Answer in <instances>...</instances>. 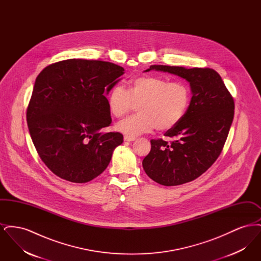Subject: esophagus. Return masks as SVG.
Listing matches in <instances>:
<instances>
[{
	"instance_id": "esophagus-1",
	"label": "esophagus",
	"mask_w": 261,
	"mask_h": 261,
	"mask_svg": "<svg viewBox=\"0 0 261 261\" xmlns=\"http://www.w3.org/2000/svg\"><path fill=\"white\" fill-rule=\"evenodd\" d=\"M135 140H136L135 137L124 136V141H126V142H132V141H135Z\"/></svg>"
}]
</instances>
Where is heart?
<instances>
[{"instance_id":"heart-1","label":"heart","mask_w":261,"mask_h":261,"mask_svg":"<svg viewBox=\"0 0 261 261\" xmlns=\"http://www.w3.org/2000/svg\"><path fill=\"white\" fill-rule=\"evenodd\" d=\"M110 112L115 118H122L137 106L138 114L117 123L116 130L138 136L156 127L167 131L179 124L191 103V89L185 82H169L167 79L143 75L132 79L125 90L112 87L108 96Z\"/></svg>"}]
</instances>
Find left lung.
<instances>
[{"mask_svg":"<svg viewBox=\"0 0 261 261\" xmlns=\"http://www.w3.org/2000/svg\"><path fill=\"white\" fill-rule=\"evenodd\" d=\"M149 70L177 75L191 88L184 118L164 134L173 142L150 140L151 149L143 161L145 172L154 182L182 185L204 173L221 153L234 118V99L221 76L211 68L150 65L145 71Z\"/></svg>","mask_w":261,"mask_h":261,"instance_id":"left-lung-1","label":"left lung"}]
</instances>
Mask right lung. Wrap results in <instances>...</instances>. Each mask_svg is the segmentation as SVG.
I'll return each instance as SVG.
<instances>
[{"label": "right lung", "instance_id": "1", "mask_svg": "<svg viewBox=\"0 0 261 261\" xmlns=\"http://www.w3.org/2000/svg\"><path fill=\"white\" fill-rule=\"evenodd\" d=\"M124 68L101 61L66 60L38 75L27 108V124L43 162L60 178L86 183L102 173L118 132L99 130L112 123L106 95Z\"/></svg>", "mask_w": 261, "mask_h": 261}]
</instances>
